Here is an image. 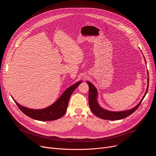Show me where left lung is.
I'll use <instances>...</instances> for the list:
<instances>
[{
    "label": "left lung",
    "mask_w": 156,
    "mask_h": 156,
    "mask_svg": "<svg viewBox=\"0 0 156 156\" xmlns=\"http://www.w3.org/2000/svg\"><path fill=\"white\" fill-rule=\"evenodd\" d=\"M149 81V79H148ZM88 85H89V105H90V108L92 112L97 117L104 119V120H121L123 119H125L131 114H132L133 112L137 110V108L139 107L140 104H141L143 99L144 98L147 90H148V86L147 88V91L143 96L141 101L140 102V103L134 108L132 109H130L129 110H125L122 111V112H111V111L106 110L105 109H103L101 108L98 102H97V96L98 93L96 87L93 85L92 83L90 82L87 81ZM149 83V81H148Z\"/></svg>",
    "instance_id": "obj_1"
}]
</instances>
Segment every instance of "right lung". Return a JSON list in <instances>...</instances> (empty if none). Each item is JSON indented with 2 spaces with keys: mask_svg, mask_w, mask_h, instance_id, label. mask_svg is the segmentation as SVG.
<instances>
[{
  "mask_svg": "<svg viewBox=\"0 0 156 156\" xmlns=\"http://www.w3.org/2000/svg\"><path fill=\"white\" fill-rule=\"evenodd\" d=\"M81 83V81L77 82L69 87L54 104L46 108L40 110L30 109L20 105L16 101L15 102L21 112L30 118L40 121L55 120L61 118L65 114L72 94Z\"/></svg>",
  "mask_w": 156,
  "mask_h": 156,
  "instance_id": "1",
  "label": "right lung"
}]
</instances>
